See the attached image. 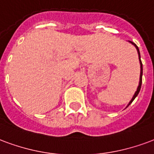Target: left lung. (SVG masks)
Returning <instances> with one entry per match:
<instances>
[{"instance_id":"1","label":"left lung","mask_w":154,"mask_h":154,"mask_svg":"<svg viewBox=\"0 0 154 154\" xmlns=\"http://www.w3.org/2000/svg\"><path fill=\"white\" fill-rule=\"evenodd\" d=\"M131 43L132 45H135V47L136 48V50H137V52H138V55H139V60H140V82H139V86H138V88H137V91H135V94L133 95V97H132L131 100L130 101L129 103H128V105H127V107L131 104V103L133 102V100H135V97L137 96L138 94H139V92H140V88H141V84H142V75H143V65H142V62H141V60H140V51H139V48H138V46L136 45H135V43L134 42H130Z\"/></svg>"}]
</instances>
